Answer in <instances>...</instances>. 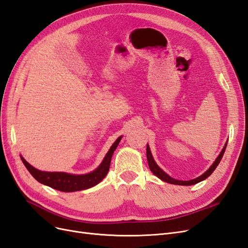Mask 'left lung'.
Returning <instances> with one entry per match:
<instances>
[{"label":"left lung","instance_id":"left-lung-1","mask_svg":"<svg viewBox=\"0 0 248 248\" xmlns=\"http://www.w3.org/2000/svg\"><path fill=\"white\" fill-rule=\"evenodd\" d=\"M226 148H227V144L224 145V147H223V149H222V151L220 152V154L218 155V157H217L216 160L214 161V163L212 164L211 167L209 168V170H208L207 171H205L204 174H202V176H200V177H198V178H196V179L189 180V181H180V180L172 179L171 177H170V176L167 174V172H164L158 166H157L156 162L154 161L153 156H152V154H151V151H150L149 146H147V159H148V164H149L150 170H151V171L153 172V174H154L155 176H157L159 179H161L162 181L167 182V183H170V184L184 185V186L187 185V186H188V185H194V184H197V183L202 181V180L207 179L210 175L212 174V172L214 171V170H215V169L217 168V166H218V164H219V162H220V160H221V158H222V156H223V154H224V151H226Z\"/></svg>","mask_w":248,"mask_h":248}]
</instances>
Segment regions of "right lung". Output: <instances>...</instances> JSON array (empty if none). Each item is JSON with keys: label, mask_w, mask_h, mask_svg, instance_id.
<instances>
[{"label": "right lung", "mask_w": 248, "mask_h": 248, "mask_svg": "<svg viewBox=\"0 0 248 248\" xmlns=\"http://www.w3.org/2000/svg\"><path fill=\"white\" fill-rule=\"evenodd\" d=\"M120 140H121V137L112 144L109 151L108 152L106 157H104V159L100 166L94 171L89 172V174L86 175H71L61 171H42L33 168L31 164L28 163L22 157L21 160L24 162L28 170L31 172V175L37 180V181L44 185H47L51 187V188L64 192L82 190L98 184L101 180L107 176L110 166L111 156L114 154L116 148L118 147Z\"/></svg>", "instance_id": "obj_1"}]
</instances>
